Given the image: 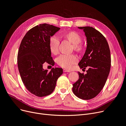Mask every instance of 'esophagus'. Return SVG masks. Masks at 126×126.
I'll use <instances>...</instances> for the list:
<instances>
[{
	"instance_id": "obj_1",
	"label": "esophagus",
	"mask_w": 126,
	"mask_h": 126,
	"mask_svg": "<svg viewBox=\"0 0 126 126\" xmlns=\"http://www.w3.org/2000/svg\"><path fill=\"white\" fill-rule=\"evenodd\" d=\"M63 72H71V71L70 70H68V69H67L64 68L63 69Z\"/></svg>"
}]
</instances>
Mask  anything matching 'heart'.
Listing matches in <instances>:
<instances>
[{
	"mask_svg": "<svg viewBox=\"0 0 126 126\" xmlns=\"http://www.w3.org/2000/svg\"><path fill=\"white\" fill-rule=\"evenodd\" d=\"M65 38L73 44V49L77 52H81L83 50V46L81 43L82 38L81 36L74 31H69L63 34ZM60 39L57 36H51L49 40V48L51 52L54 54H57L59 51ZM57 62L60 66L65 68L70 69L74 64L78 62V59L74 54H62L57 58Z\"/></svg>",
	"mask_w": 126,
	"mask_h": 126,
	"instance_id": "1",
	"label": "heart"
}]
</instances>
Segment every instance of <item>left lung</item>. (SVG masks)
Returning a JSON list of instances; mask_svg holds the SVG:
<instances>
[{"instance_id": "8db88e82", "label": "left lung", "mask_w": 126, "mask_h": 126, "mask_svg": "<svg viewBox=\"0 0 126 126\" xmlns=\"http://www.w3.org/2000/svg\"><path fill=\"white\" fill-rule=\"evenodd\" d=\"M83 30L87 38V48L78 63L86 69L84 75L78 72V80L73 85L74 94L82 100L94 98L104 87L110 68V53L108 41L100 32L90 26L78 27Z\"/></svg>"}]
</instances>
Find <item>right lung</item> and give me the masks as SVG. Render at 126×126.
I'll use <instances>...</instances> for the list:
<instances>
[{
    "label": "right lung",
    "instance_id": "right-lung-1",
    "mask_svg": "<svg viewBox=\"0 0 126 126\" xmlns=\"http://www.w3.org/2000/svg\"><path fill=\"white\" fill-rule=\"evenodd\" d=\"M60 29L46 23L37 25L27 32L21 43L17 54L18 71L26 89L36 96L43 97L52 93L63 74L61 68H52L48 72L43 67L45 62L54 65L49 40Z\"/></svg>",
    "mask_w": 126,
    "mask_h": 126
}]
</instances>
